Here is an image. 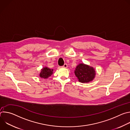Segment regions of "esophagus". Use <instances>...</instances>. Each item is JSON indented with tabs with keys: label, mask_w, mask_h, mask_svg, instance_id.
I'll use <instances>...</instances> for the list:
<instances>
[{
	"label": "esophagus",
	"mask_w": 130,
	"mask_h": 130,
	"mask_svg": "<svg viewBox=\"0 0 130 130\" xmlns=\"http://www.w3.org/2000/svg\"><path fill=\"white\" fill-rule=\"evenodd\" d=\"M67 67H68L67 64H66V63H65V64H64V65L62 66V67H63V68H66Z\"/></svg>",
	"instance_id": "34e87169"
}]
</instances>
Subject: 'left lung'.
Listing matches in <instances>:
<instances>
[{
    "label": "left lung",
    "mask_w": 130,
    "mask_h": 130,
    "mask_svg": "<svg viewBox=\"0 0 130 130\" xmlns=\"http://www.w3.org/2000/svg\"><path fill=\"white\" fill-rule=\"evenodd\" d=\"M75 74L80 82L88 83L94 79L96 71L92 67L80 63L76 68Z\"/></svg>",
    "instance_id": "8db88e82"
}]
</instances>
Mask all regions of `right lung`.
<instances>
[{
    "label": "right lung",
    "instance_id": "obj_1",
    "mask_svg": "<svg viewBox=\"0 0 130 130\" xmlns=\"http://www.w3.org/2000/svg\"><path fill=\"white\" fill-rule=\"evenodd\" d=\"M53 73V69H51L47 67H45L41 69L40 77L42 78L47 79L49 77L51 76Z\"/></svg>",
    "mask_w": 130,
    "mask_h": 130
}]
</instances>
